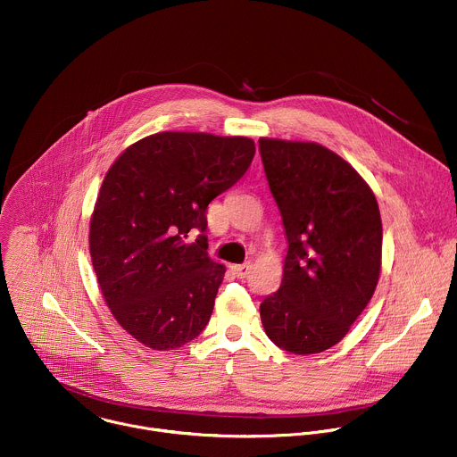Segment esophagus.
<instances>
[{
	"mask_svg": "<svg viewBox=\"0 0 457 457\" xmlns=\"http://www.w3.org/2000/svg\"><path fill=\"white\" fill-rule=\"evenodd\" d=\"M250 264H234V266H230V270L234 271V275L237 277V278H245V277H248V273H250Z\"/></svg>",
	"mask_w": 457,
	"mask_h": 457,
	"instance_id": "esophagus-1",
	"label": "esophagus"
}]
</instances>
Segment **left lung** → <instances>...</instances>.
<instances>
[{"instance_id": "8db88e82", "label": "left lung", "mask_w": 457, "mask_h": 457, "mask_svg": "<svg viewBox=\"0 0 457 457\" xmlns=\"http://www.w3.org/2000/svg\"><path fill=\"white\" fill-rule=\"evenodd\" d=\"M270 191L287 239L282 282L261 303L268 337L296 353L339 343L371 300L382 221L366 180L318 143L261 137Z\"/></svg>"}]
</instances>
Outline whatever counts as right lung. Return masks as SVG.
Segmentation results:
<instances>
[{"label":"right lung","mask_w":457,"mask_h":457,"mask_svg":"<svg viewBox=\"0 0 457 457\" xmlns=\"http://www.w3.org/2000/svg\"><path fill=\"white\" fill-rule=\"evenodd\" d=\"M243 136L159 132L109 168L89 223L93 268L114 320L152 350H175L209 323L225 266L207 253V205L248 170Z\"/></svg>","instance_id":"obj_1"}]
</instances>
